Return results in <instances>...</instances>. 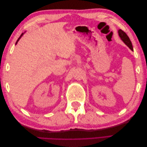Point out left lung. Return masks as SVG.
Instances as JSON below:
<instances>
[{
	"label": "left lung",
	"instance_id": "obj_1",
	"mask_svg": "<svg viewBox=\"0 0 147 147\" xmlns=\"http://www.w3.org/2000/svg\"><path fill=\"white\" fill-rule=\"evenodd\" d=\"M118 34L119 37L121 38V39L122 40V41L126 44V45L132 51H133V47H132V43L130 40L129 38L127 36V35L124 32L123 30H122L121 29H119L118 30Z\"/></svg>",
	"mask_w": 147,
	"mask_h": 147
}]
</instances>
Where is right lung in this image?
Listing matches in <instances>:
<instances>
[{"mask_svg":"<svg viewBox=\"0 0 147 147\" xmlns=\"http://www.w3.org/2000/svg\"><path fill=\"white\" fill-rule=\"evenodd\" d=\"M23 34H21V35H20V37L18 38V40H17V41H16V44H17L18 42V41H19V40H20V39L21 38V37L22 36H23Z\"/></svg>","mask_w":147,"mask_h":147,"instance_id":"obj_1","label":"right lung"}]
</instances>
